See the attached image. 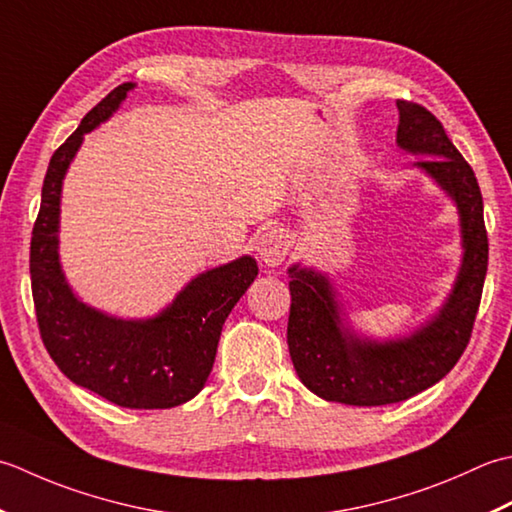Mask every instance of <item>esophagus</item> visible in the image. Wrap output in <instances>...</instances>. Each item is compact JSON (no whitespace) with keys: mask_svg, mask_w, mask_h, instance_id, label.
<instances>
[{"mask_svg":"<svg viewBox=\"0 0 512 512\" xmlns=\"http://www.w3.org/2000/svg\"><path fill=\"white\" fill-rule=\"evenodd\" d=\"M291 236L283 229H265L263 234L256 238V254L260 263L267 267H278L289 254Z\"/></svg>","mask_w":512,"mask_h":512,"instance_id":"1","label":"esophagus"}]
</instances>
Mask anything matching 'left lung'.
<instances>
[{"label": "left lung", "mask_w": 512, "mask_h": 512, "mask_svg": "<svg viewBox=\"0 0 512 512\" xmlns=\"http://www.w3.org/2000/svg\"><path fill=\"white\" fill-rule=\"evenodd\" d=\"M398 148L424 156L413 168L431 176L460 216L462 265L435 316L398 338L375 340L349 325L327 274L291 265L289 356L300 382L327 402L382 406L409 400L451 371L471 340L488 267L482 192L471 165L446 137L442 123L417 103L398 101Z\"/></svg>", "instance_id": "obj_1"}]
</instances>
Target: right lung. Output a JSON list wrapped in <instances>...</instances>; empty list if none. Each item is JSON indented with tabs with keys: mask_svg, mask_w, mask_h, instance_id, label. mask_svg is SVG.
Here are the masks:
<instances>
[{
	"mask_svg": "<svg viewBox=\"0 0 512 512\" xmlns=\"http://www.w3.org/2000/svg\"><path fill=\"white\" fill-rule=\"evenodd\" d=\"M134 86L114 88L52 154L30 241V280L41 340L66 378L125 409H172L205 387L225 318L258 265L241 256L207 269L152 318L110 316L72 291L59 260L61 187L83 134L108 121Z\"/></svg>",
	"mask_w": 512,
	"mask_h": 512,
	"instance_id": "right-lung-1",
	"label": "right lung"
}]
</instances>
